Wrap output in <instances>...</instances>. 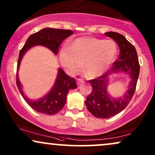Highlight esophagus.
I'll return each instance as SVG.
<instances>
[{"label":"esophagus","mask_w":155,"mask_h":155,"mask_svg":"<svg viewBox=\"0 0 155 155\" xmlns=\"http://www.w3.org/2000/svg\"><path fill=\"white\" fill-rule=\"evenodd\" d=\"M83 82H84V80L83 79H78V84L83 83Z\"/></svg>","instance_id":"34e87169"}]
</instances>
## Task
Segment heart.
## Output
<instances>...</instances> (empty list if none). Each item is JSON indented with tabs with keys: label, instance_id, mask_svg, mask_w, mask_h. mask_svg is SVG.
I'll list each match as a JSON object with an SVG mask.
<instances>
[{
	"label": "heart",
	"instance_id": "obj_1",
	"mask_svg": "<svg viewBox=\"0 0 155 155\" xmlns=\"http://www.w3.org/2000/svg\"><path fill=\"white\" fill-rule=\"evenodd\" d=\"M117 44L113 40L83 37L75 39L71 45L63 46L59 53L61 64L71 74L80 71L82 62L91 77L109 70L117 56Z\"/></svg>",
	"mask_w": 155,
	"mask_h": 155
}]
</instances>
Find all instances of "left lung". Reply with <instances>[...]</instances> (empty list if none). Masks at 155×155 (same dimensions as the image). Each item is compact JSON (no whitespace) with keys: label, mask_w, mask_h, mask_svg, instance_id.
I'll return each mask as SVG.
<instances>
[{"label":"left lung","mask_w":155,"mask_h":155,"mask_svg":"<svg viewBox=\"0 0 155 155\" xmlns=\"http://www.w3.org/2000/svg\"><path fill=\"white\" fill-rule=\"evenodd\" d=\"M104 34L117 43L120 54L117 61L107 73L97 79L90 80L93 87L92 92L87 97L85 104L93 116L100 118L112 117L128 106L134 94L140 73L139 61L134 46L119 33L109 31ZM120 72L128 74L130 82L124 94L120 97L114 98L107 91L109 79L113 74Z\"/></svg>","instance_id":"1"}]
</instances>
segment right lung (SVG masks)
I'll return each instance as SVG.
<instances>
[{
  "label": "right lung",
  "instance_id": "add662e5",
  "mask_svg": "<svg viewBox=\"0 0 155 155\" xmlns=\"http://www.w3.org/2000/svg\"><path fill=\"white\" fill-rule=\"evenodd\" d=\"M72 30L54 28H44L29 36L19 54L17 68L16 82L20 94L25 101L36 111L46 115L58 113L66 102L67 94L71 90L77 88L75 80L69 77L63 69L59 68L55 83L45 96L38 99H31L25 94L18 77V71L21 61L27 51L35 46H43L48 48L55 55L58 54L59 46L63 40L73 35Z\"/></svg>",
  "mask_w": 155,
  "mask_h": 155
}]
</instances>
